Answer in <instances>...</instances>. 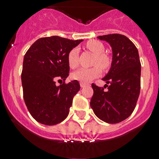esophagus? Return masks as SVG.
<instances>
[{
  "mask_svg": "<svg viewBox=\"0 0 159 159\" xmlns=\"http://www.w3.org/2000/svg\"><path fill=\"white\" fill-rule=\"evenodd\" d=\"M80 86H81V87H82V88H84V87H85V86H86V84L82 83V82H81V83H80Z\"/></svg>",
  "mask_w": 159,
  "mask_h": 159,
  "instance_id": "1",
  "label": "esophagus"
}]
</instances>
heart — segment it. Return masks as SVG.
I'll return each mask as SVG.
<instances>
[{"label":"heart","mask_w":159,"mask_h":159,"mask_svg":"<svg viewBox=\"0 0 159 159\" xmlns=\"http://www.w3.org/2000/svg\"><path fill=\"white\" fill-rule=\"evenodd\" d=\"M86 47L94 52L95 56L94 63L98 64L101 67L106 68L109 65L108 58L103 55L104 46L102 43L98 40H90L86 43ZM79 49L77 47L73 48L68 54V63L71 68H75L77 65V58H78ZM101 74V69L98 66L92 68H80L77 70L72 73L71 77L73 80H77L82 83H89L98 77Z\"/></svg>","instance_id":"heart-1"}]
</instances>
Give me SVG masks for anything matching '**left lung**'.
<instances>
[{"mask_svg": "<svg viewBox=\"0 0 159 159\" xmlns=\"http://www.w3.org/2000/svg\"><path fill=\"white\" fill-rule=\"evenodd\" d=\"M97 38L107 42L112 51V61L102 80L104 88L94 83L90 107L101 120L116 124L133 113L141 89V62L138 51L129 38L120 34H106ZM109 86H107V84Z\"/></svg>", "mask_w": 159, "mask_h": 159, "instance_id": "8db88e82", "label": "left lung"}]
</instances>
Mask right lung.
I'll list each match as a JSON object with an SVG mask.
<instances>
[{"label":"right lung","mask_w":159,"mask_h":159,"mask_svg":"<svg viewBox=\"0 0 159 159\" xmlns=\"http://www.w3.org/2000/svg\"><path fill=\"white\" fill-rule=\"evenodd\" d=\"M82 41L59 36L41 38L24 56L22 73L24 101L32 117L40 124L55 125L68 116L80 84L74 80L57 86L55 81L67 78L68 54Z\"/></svg>","instance_id":"right-lung-1"}]
</instances>
